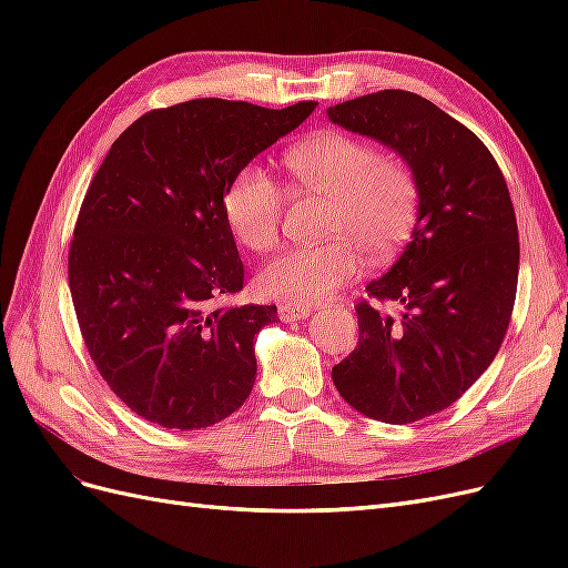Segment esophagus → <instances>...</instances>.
I'll return each instance as SVG.
<instances>
[{
    "label": "esophagus",
    "mask_w": 568,
    "mask_h": 568,
    "mask_svg": "<svg viewBox=\"0 0 568 568\" xmlns=\"http://www.w3.org/2000/svg\"><path fill=\"white\" fill-rule=\"evenodd\" d=\"M307 315H313L311 305H296V303H280V317L284 322H296L305 320Z\"/></svg>",
    "instance_id": "esophagus-1"
}]
</instances>
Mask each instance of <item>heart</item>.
<instances>
[{
    "mask_svg": "<svg viewBox=\"0 0 568 568\" xmlns=\"http://www.w3.org/2000/svg\"><path fill=\"white\" fill-rule=\"evenodd\" d=\"M284 165L301 192L332 199L322 246L286 248L257 274L270 298L311 305L329 298L372 263H386L407 244L419 220L422 184L400 159L351 134H320L286 151ZM284 192L267 170L239 168L222 194V217L239 244L267 253L280 242Z\"/></svg>",
    "mask_w": 568,
    "mask_h": 568,
    "instance_id": "obj_1",
    "label": "heart"
}]
</instances>
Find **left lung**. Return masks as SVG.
Wrapping results in <instances>:
<instances>
[{
  "mask_svg": "<svg viewBox=\"0 0 568 568\" xmlns=\"http://www.w3.org/2000/svg\"><path fill=\"white\" fill-rule=\"evenodd\" d=\"M329 118L398 151L422 184L412 242L355 305L357 346L332 379L372 419L419 422L459 400L505 341L519 280L509 189L488 146L419 94L382 90ZM386 302L404 315L390 318Z\"/></svg>",
  "mask_w": 568,
  "mask_h": 568,
  "instance_id": "obj_1",
  "label": "left lung"
}]
</instances>
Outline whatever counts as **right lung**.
Instances as JSON below:
<instances>
[{
  "mask_svg": "<svg viewBox=\"0 0 568 568\" xmlns=\"http://www.w3.org/2000/svg\"><path fill=\"white\" fill-rule=\"evenodd\" d=\"M315 106L192 99L153 109L99 165L68 248V286L97 372L142 419L194 432L248 398L253 338L277 305L217 303L244 288L222 194Z\"/></svg>",
  "mask_w": 568,
  "mask_h": 568,
  "instance_id": "obj_1",
  "label": "right lung"
}]
</instances>
